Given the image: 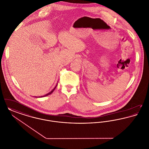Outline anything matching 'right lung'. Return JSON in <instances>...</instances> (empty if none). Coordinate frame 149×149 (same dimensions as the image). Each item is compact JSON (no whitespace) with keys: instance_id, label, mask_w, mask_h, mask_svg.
I'll use <instances>...</instances> for the list:
<instances>
[{"instance_id":"add662e5","label":"right lung","mask_w":149,"mask_h":149,"mask_svg":"<svg viewBox=\"0 0 149 149\" xmlns=\"http://www.w3.org/2000/svg\"><path fill=\"white\" fill-rule=\"evenodd\" d=\"M57 85L55 86V87L49 93H47V94H45V95H43V96H41V97H35L36 98H42V97H46V96H47V95H50L54 91V90L55 89V88H56V87L57 86Z\"/></svg>"}]
</instances>
